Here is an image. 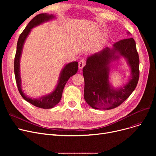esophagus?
Listing matches in <instances>:
<instances>
[{
    "instance_id": "obj_1",
    "label": "esophagus",
    "mask_w": 156,
    "mask_h": 156,
    "mask_svg": "<svg viewBox=\"0 0 156 156\" xmlns=\"http://www.w3.org/2000/svg\"><path fill=\"white\" fill-rule=\"evenodd\" d=\"M85 65V61L84 60H80L79 63H78V67H79V69H82L84 66Z\"/></svg>"
}]
</instances>
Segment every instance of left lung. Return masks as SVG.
Wrapping results in <instances>:
<instances>
[{
  "label": "left lung",
  "instance_id": "obj_1",
  "mask_svg": "<svg viewBox=\"0 0 156 156\" xmlns=\"http://www.w3.org/2000/svg\"><path fill=\"white\" fill-rule=\"evenodd\" d=\"M127 34L130 33L127 31ZM127 61L130 75L125 84L114 87L110 82V72L113 63L122 57ZM85 81L84 98L95 109H111L127 99L135 89L139 78V57L133 38L121 40L112 47L88 56L83 68Z\"/></svg>",
  "mask_w": 156,
  "mask_h": 156
}]
</instances>
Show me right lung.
Wrapping results in <instances>:
<instances>
[{"instance_id":"obj_1","label":"right lung","mask_w":156,"mask_h":156,"mask_svg":"<svg viewBox=\"0 0 156 156\" xmlns=\"http://www.w3.org/2000/svg\"><path fill=\"white\" fill-rule=\"evenodd\" d=\"M55 18V16L54 14H49L48 13L40 14L33 18L19 37L17 43V47H16V53L14 58V69L15 78L18 90L21 95L26 101L36 106L37 108L42 109L53 108L55 105L59 102L66 83H67L68 80L70 78V77L75 75L78 68V63L76 61L71 62L65 64L61 71L55 88L52 92L49 93L48 94L44 95L38 98H33L27 95L23 90L21 85L22 81L20 74V59L22 55L24 44L25 43V41L30 34L32 28L39 26L45 22L54 20Z\"/></svg>"}]
</instances>
